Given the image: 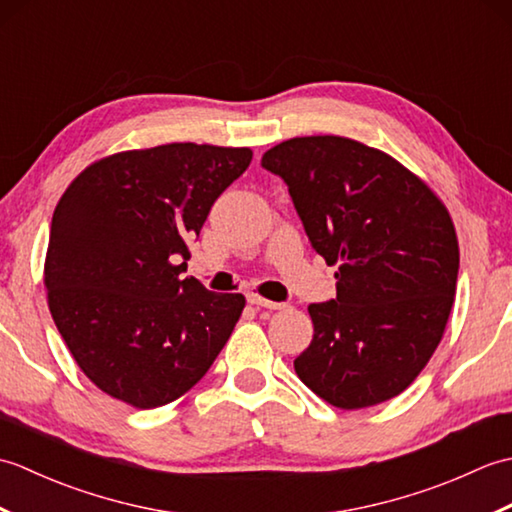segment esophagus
<instances>
[{
  "label": "esophagus",
  "instance_id": "obj_1",
  "mask_svg": "<svg viewBox=\"0 0 512 512\" xmlns=\"http://www.w3.org/2000/svg\"><path fill=\"white\" fill-rule=\"evenodd\" d=\"M248 303H250V306H255V308H266V310H281V308H286V303L268 301V299L259 297V295H248Z\"/></svg>",
  "mask_w": 512,
  "mask_h": 512
}]
</instances>
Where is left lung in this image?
<instances>
[{
	"label": "left lung",
	"instance_id": "left-lung-1",
	"mask_svg": "<svg viewBox=\"0 0 512 512\" xmlns=\"http://www.w3.org/2000/svg\"><path fill=\"white\" fill-rule=\"evenodd\" d=\"M262 167L288 184L312 248L339 266L336 299L310 303L295 372L339 409L405 391L447 328L460 268L447 206L396 158L343 136L290 138Z\"/></svg>",
	"mask_w": 512,
	"mask_h": 512
}]
</instances>
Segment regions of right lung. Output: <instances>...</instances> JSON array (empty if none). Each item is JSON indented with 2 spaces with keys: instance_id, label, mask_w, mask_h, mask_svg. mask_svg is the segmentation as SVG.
Returning a JSON list of instances; mask_svg holds the SVG:
<instances>
[{
  "instance_id": "1",
  "label": "right lung",
  "mask_w": 512,
  "mask_h": 512,
  "mask_svg": "<svg viewBox=\"0 0 512 512\" xmlns=\"http://www.w3.org/2000/svg\"><path fill=\"white\" fill-rule=\"evenodd\" d=\"M250 160L248 147L195 143L121 151L61 195L43 266L48 306L76 365L107 396L162 407L222 352L246 299L180 275L189 239Z\"/></svg>"
}]
</instances>
